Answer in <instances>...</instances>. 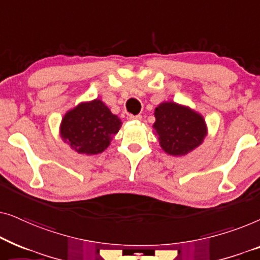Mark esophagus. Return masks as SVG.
Wrapping results in <instances>:
<instances>
[{"mask_svg":"<svg viewBox=\"0 0 260 260\" xmlns=\"http://www.w3.org/2000/svg\"><path fill=\"white\" fill-rule=\"evenodd\" d=\"M129 118L131 119V120H137V122H140V120L142 119V116L141 115H136V116H133L131 115Z\"/></svg>","mask_w":260,"mask_h":260,"instance_id":"esophagus-1","label":"esophagus"}]
</instances>
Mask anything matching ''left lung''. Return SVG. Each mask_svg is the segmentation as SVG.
<instances>
[{
  "instance_id": "1",
  "label": "left lung",
  "mask_w": 260,
  "mask_h": 260,
  "mask_svg": "<svg viewBox=\"0 0 260 260\" xmlns=\"http://www.w3.org/2000/svg\"><path fill=\"white\" fill-rule=\"evenodd\" d=\"M154 129L158 135L159 145L167 154L183 156L199 147L207 129L205 119L193 110L167 102L155 109Z\"/></svg>"
}]
</instances>
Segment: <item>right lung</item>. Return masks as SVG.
<instances>
[{"instance_id":"right-lung-1","label":"right lung","mask_w":260,"mask_h":260,"mask_svg":"<svg viewBox=\"0 0 260 260\" xmlns=\"http://www.w3.org/2000/svg\"><path fill=\"white\" fill-rule=\"evenodd\" d=\"M122 122L99 99L81 103L63 116L60 135L79 154H101L118 133Z\"/></svg>"}]
</instances>
